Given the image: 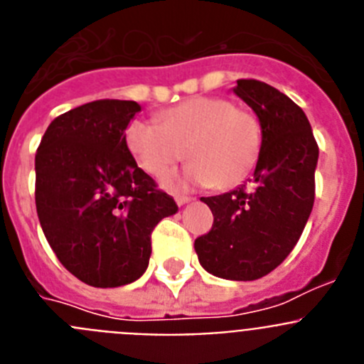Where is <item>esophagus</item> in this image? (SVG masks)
<instances>
[{
    "label": "esophagus",
    "mask_w": 364,
    "mask_h": 364,
    "mask_svg": "<svg viewBox=\"0 0 364 364\" xmlns=\"http://www.w3.org/2000/svg\"><path fill=\"white\" fill-rule=\"evenodd\" d=\"M175 200L178 205H184L191 200V197H188V195H175Z\"/></svg>",
    "instance_id": "obj_1"
}]
</instances>
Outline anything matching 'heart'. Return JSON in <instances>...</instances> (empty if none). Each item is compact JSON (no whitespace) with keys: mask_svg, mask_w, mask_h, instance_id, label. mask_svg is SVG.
Segmentation results:
<instances>
[{"mask_svg":"<svg viewBox=\"0 0 364 364\" xmlns=\"http://www.w3.org/2000/svg\"><path fill=\"white\" fill-rule=\"evenodd\" d=\"M159 122L160 125L133 120L125 129V144L151 176H164L188 156L191 164L167 178L169 186L235 188L250 176L259 160V118L230 98L193 96L162 112Z\"/></svg>","mask_w":364,"mask_h":364,"instance_id":"b5f03b06","label":"heart"}]
</instances>
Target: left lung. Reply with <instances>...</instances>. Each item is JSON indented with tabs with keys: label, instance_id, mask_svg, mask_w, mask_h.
Wrapping results in <instances>:
<instances>
[{
	"label": "left lung",
	"instance_id": "1",
	"mask_svg": "<svg viewBox=\"0 0 364 364\" xmlns=\"http://www.w3.org/2000/svg\"><path fill=\"white\" fill-rule=\"evenodd\" d=\"M235 95L259 117L262 147L250 186L202 197L213 226L195 240L205 272L255 281L290 255L315 200L319 146L306 114L284 92L259 80H237Z\"/></svg>",
	"mask_w": 364,
	"mask_h": 364
}]
</instances>
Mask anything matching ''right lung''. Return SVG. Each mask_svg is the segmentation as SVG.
<instances>
[{"label": "right lung", "mask_w": 364, "mask_h": 364, "mask_svg": "<svg viewBox=\"0 0 364 364\" xmlns=\"http://www.w3.org/2000/svg\"><path fill=\"white\" fill-rule=\"evenodd\" d=\"M138 111L131 100L70 109L50 122L36 151L45 239L74 277L95 288L136 281L149 264L154 226L178 211L125 144Z\"/></svg>", "instance_id": "obj_1"}]
</instances>
